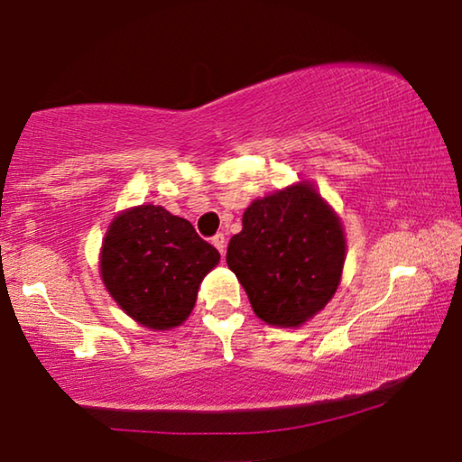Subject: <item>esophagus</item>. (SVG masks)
Returning a JSON list of instances; mask_svg holds the SVG:
<instances>
[{"label": "esophagus", "instance_id": "34e87169", "mask_svg": "<svg viewBox=\"0 0 462 462\" xmlns=\"http://www.w3.org/2000/svg\"><path fill=\"white\" fill-rule=\"evenodd\" d=\"M212 244H214V248H217L220 254H225V245H226V239H225V236L223 233H217V236L212 237Z\"/></svg>", "mask_w": 462, "mask_h": 462}]
</instances>
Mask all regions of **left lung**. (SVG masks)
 <instances>
[{"label":"left lung","mask_w":462,"mask_h":462,"mask_svg":"<svg viewBox=\"0 0 462 462\" xmlns=\"http://www.w3.org/2000/svg\"><path fill=\"white\" fill-rule=\"evenodd\" d=\"M226 264L271 326L299 328L337 292L345 264L340 218L309 182L254 199Z\"/></svg>","instance_id":"obj_1"}]
</instances>
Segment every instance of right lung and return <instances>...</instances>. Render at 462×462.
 <instances>
[{
  "mask_svg": "<svg viewBox=\"0 0 462 462\" xmlns=\"http://www.w3.org/2000/svg\"><path fill=\"white\" fill-rule=\"evenodd\" d=\"M220 261L187 218L138 206L113 218L100 250V277L113 300L151 330L180 326L199 283Z\"/></svg>",
  "mask_w": 462,
  "mask_h": 462,
  "instance_id": "add662e5",
  "label": "right lung"
}]
</instances>
